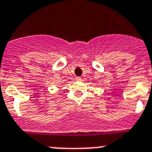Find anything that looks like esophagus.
Here are the masks:
<instances>
[{"mask_svg":"<svg viewBox=\"0 0 152 152\" xmlns=\"http://www.w3.org/2000/svg\"><path fill=\"white\" fill-rule=\"evenodd\" d=\"M75 79H76V80H78V81L79 80H81V77H76V78Z\"/></svg>","mask_w":152,"mask_h":152,"instance_id":"esophagus-1","label":"esophagus"}]
</instances>
